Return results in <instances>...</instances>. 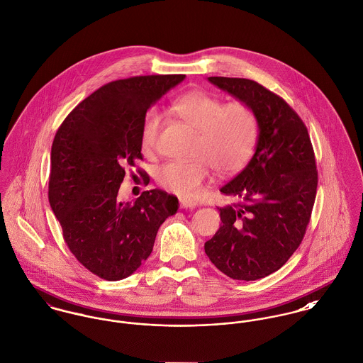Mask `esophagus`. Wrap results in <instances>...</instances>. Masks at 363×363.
I'll list each match as a JSON object with an SVG mask.
<instances>
[{
  "instance_id": "esophagus-1",
  "label": "esophagus",
  "mask_w": 363,
  "mask_h": 363,
  "mask_svg": "<svg viewBox=\"0 0 363 363\" xmlns=\"http://www.w3.org/2000/svg\"><path fill=\"white\" fill-rule=\"evenodd\" d=\"M178 201H179V206H181L182 208H192V207H195L196 206L195 201H192V200H189V199H185V197H179Z\"/></svg>"
}]
</instances>
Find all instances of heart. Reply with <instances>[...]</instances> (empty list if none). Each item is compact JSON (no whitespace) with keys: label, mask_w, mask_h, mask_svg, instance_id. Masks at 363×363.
I'll return each mask as SVG.
<instances>
[{"label":"heart","mask_w":363,"mask_h":363,"mask_svg":"<svg viewBox=\"0 0 363 363\" xmlns=\"http://www.w3.org/2000/svg\"><path fill=\"white\" fill-rule=\"evenodd\" d=\"M171 113L196 131L194 160L167 163L159 169L157 182L168 192L184 197L200 195L211 178L213 168L220 175H233L246 167L254 152L258 118L246 102L225 104L223 98L203 89H194L175 98ZM162 117L156 111L145 116L140 147L147 156L155 153Z\"/></svg>","instance_id":"1"}]
</instances>
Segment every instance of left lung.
<instances>
[{
  "mask_svg": "<svg viewBox=\"0 0 363 363\" xmlns=\"http://www.w3.org/2000/svg\"><path fill=\"white\" fill-rule=\"evenodd\" d=\"M254 109L258 140L249 164L221 192L223 225L204 245L226 277L257 280L281 268L301 245L316 197L318 171L307 127L279 95L249 79L208 77Z\"/></svg>",
  "mask_w": 363,
  "mask_h": 363,
  "instance_id": "obj_1",
  "label": "left lung"
}]
</instances>
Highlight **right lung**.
Listing matches in <instances>:
<instances>
[{
  "instance_id": "obj_1",
  "label": "right lung",
  "mask_w": 363,
  "mask_h": 363,
  "mask_svg": "<svg viewBox=\"0 0 363 363\" xmlns=\"http://www.w3.org/2000/svg\"><path fill=\"white\" fill-rule=\"evenodd\" d=\"M185 74L137 76L105 84L86 96L56 131L48 199L69 250L94 275L120 280L134 274L153 250L160 225L178 199L145 191L118 201L125 168L140 159L147 109ZM143 184L149 175L138 169Z\"/></svg>"
}]
</instances>
